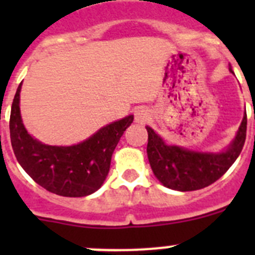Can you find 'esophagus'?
Segmentation results:
<instances>
[{
  "mask_svg": "<svg viewBox=\"0 0 255 255\" xmlns=\"http://www.w3.org/2000/svg\"><path fill=\"white\" fill-rule=\"evenodd\" d=\"M149 119V112H148L147 108L139 107L136 111H135V120L140 124H145Z\"/></svg>",
  "mask_w": 255,
  "mask_h": 255,
  "instance_id": "esophagus-1",
  "label": "esophagus"
}]
</instances>
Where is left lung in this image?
<instances>
[{"mask_svg": "<svg viewBox=\"0 0 255 255\" xmlns=\"http://www.w3.org/2000/svg\"><path fill=\"white\" fill-rule=\"evenodd\" d=\"M147 131V154L155 177L173 190H199L217 181L242 153L247 138V116L229 149L217 154L167 145L148 126Z\"/></svg>", "mask_w": 255, "mask_h": 255, "instance_id": "8db88e82", "label": "left lung"}]
</instances>
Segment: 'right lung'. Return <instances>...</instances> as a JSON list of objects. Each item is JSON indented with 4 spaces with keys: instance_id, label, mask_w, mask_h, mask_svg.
Returning a JSON list of instances; mask_svg holds the SVG:
<instances>
[{
    "instance_id": "obj_1",
    "label": "right lung",
    "mask_w": 255,
    "mask_h": 255,
    "mask_svg": "<svg viewBox=\"0 0 255 255\" xmlns=\"http://www.w3.org/2000/svg\"><path fill=\"white\" fill-rule=\"evenodd\" d=\"M20 89L13 97L10 115V138L17 162L42 188L61 197L89 195L102 186L111 157L134 116L112 123L85 141L71 147H52L28 134L20 116Z\"/></svg>"
}]
</instances>
